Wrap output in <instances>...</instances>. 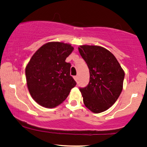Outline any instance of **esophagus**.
<instances>
[{
    "label": "esophagus",
    "mask_w": 147,
    "mask_h": 147,
    "mask_svg": "<svg viewBox=\"0 0 147 147\" xmlns=\"http://www.w3.org/2000/svg\"><path fill=\"white\" fill-rule=\"evenodd\" d=\"M74 79L75 80V81L77 82V81H78V77L77 76H74Z\"/></svg>",
    "instance_id": "1"
}]
</instances>
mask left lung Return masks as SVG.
<instances>
[{
    "label": "left lung",
    "instance_id": "left-lung-1",
    "mask_svg": "<svg viewBox=\"0 0 147 147\" xmlns=\"http://www.w3.org/2000/svg\"><path fill=\"white\" fill-rule=\"evenodd\" d=\"M78 50L90 70V82L80 88L86 107L94 113L106 111L123 88L124 71L110 51L98 45H80Z\"/></svg>",
    "mask_w": 147,
    "mask_h": 147
}]
</instances>
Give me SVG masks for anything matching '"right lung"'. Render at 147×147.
<instances>
[{
	"mask_svg": "<svg viewBox=\"0 0 147 147\" xmlns=\"http://www.w3.org/2000/svg\"><path fill=\"white\" fill-rule=\"evenodd\" d=\"M74 47L63 42H48L32 56L25 68L27 88L33 99L45 108L61 104L76 82L65 59Z\"/></svg>",
	"mask_w": 147,
	"mask_h": 147,
	"instance_id": "1",
	"label": "right lung"
}]
</instances>
